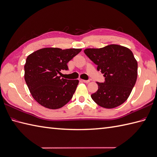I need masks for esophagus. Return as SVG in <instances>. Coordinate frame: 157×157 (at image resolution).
<instances>
[{
  "mask_svg": "<svg viewBox=\"0 0 157 157\" xmlns=\"http://www.w3.org/2000/svg\"><path fill=\"white\" fill-rule=\"evenodd\" d=\"M81 81L82 82H84V83H88L90 82V80H85V79H81Z\"/></svg>",
  "mask_w": 157,
  "mask_h": 157,
  "instance_id": "1",
  "label": "esophagus"
}]
</instances>
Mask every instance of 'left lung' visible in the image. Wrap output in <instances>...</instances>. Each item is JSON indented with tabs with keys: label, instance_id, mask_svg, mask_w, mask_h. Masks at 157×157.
Masks as SVG:
<instances>
[{
	"label": "left lung",
	"instance_id": "obj_1",
	"mask_svg": "<svg viewBox=\"0 0 157 157\" xmlns=\"http://www.w3.org/2000/svg\"><path fill=\"white\" fill-rule=\"evenodd\" d=\"M84 53L98 65L105 78L97 82L98 90L91 95L92 100L105 108H114L128 99L137 79L138 63L127 47L110 45L100 49H86Z\"/></svg>",
	"mask_w": 157,
	"mask_h": 157
}]
</instances>
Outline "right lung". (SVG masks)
Returning <instances> with one entry per match:
<instances>
[{
    "mask_svg": "<svg viewBox=\"0 0 157 157\" xmlns=\"http://www.w3.org/2000/svg\"><path fill=\"white\" fill-rule=\"evenodd\" d=\"M81 51L49 47L27 57L24 67L25 80L32 96L39 104L58 109L70 101L79 81L61 78V71L68 70L67 63Z\"/></svg>",
    "mask_w": 157,
    "mask_h": 157,
    "instance_id": "right-lung-1",
    "label": "right lung"
}]
</instances>
